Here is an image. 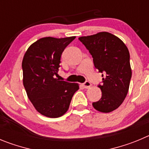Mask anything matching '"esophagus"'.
I'll return each instance as SVG.
<instances>
[{
  "instance_id": "esophagus-1",
  "label": "esophagus",
  "mask_w": 149,
  "mask_h": 149,
  "mask_svg": "<svg viewBox=\"0 0 149 149\" xmlns=\"http://www.w3.org/2000/svg\"><path fill=\"white\" fill-rule=\"evenodd\" d=\"M91 84L90 81H86L84 83H83V87H84V88H91Z\"/></svg>"
}]
</instances>
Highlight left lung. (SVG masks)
I'll return each instance as SVG.
<instances>
[{"instance_id": "left-lung-1", "label": "left lung", "mask_w": 149, "mask_h": 149, "mask_svg": "<svg viewBox=\"0 0 149 149\" xmlns=\"http://www.w3.org/2000/svg\"><path fill=\"white\" fill-rule=\"evenodd\" d=\"M79 40L93 57L94 66L102 75V84L98 87L102 97L93 106L102 113H109L120 106L126 97L131 78L130 54L121 39L111 33L102 32Z\"/></svg>"}]
</instances>
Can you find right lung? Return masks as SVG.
Returning <instances> with one entry per match:
<instances>
[{
	"instance_id": "obj_1",
	"label": "right lung",
	"mask_w": 149,
	"mask_h": 149,
	"mask_svg": "<svg viewBox=\"0 0 149 149\" xmlns=\"http://www.w3.org/2000/svg\"><path fill=\"white\" fill-rule=\"evenodd\" d=\"M75 38H40L29 46L23 58V83L28 98L37 111L47 117L65 114L79 88L77 83L56 78L61 54Z\"/></svg>"
}]
</instances>
